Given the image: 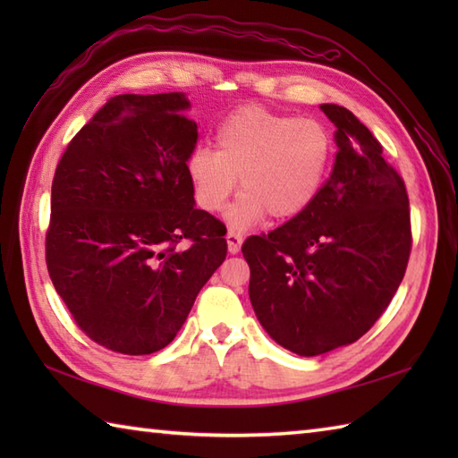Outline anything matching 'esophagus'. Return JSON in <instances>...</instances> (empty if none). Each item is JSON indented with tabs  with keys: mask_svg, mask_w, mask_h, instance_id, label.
Here are the masks:
<instances>
[{
	"mask_svg": "<svg viewBox=\"0 0 458 458\" xmlns=\"http://www.w3.org/2000/svg\"><path fill=\"white\" fill-rule=\"evenodd\" d=\"M226 242H228V251L230 254H238L240 248H242V242H244V238H242L238 232H228L226 234Z\"/></svg>",
	"mask_w": 458,
	"mask_h": 458,
	"instance_id": "1",
	"label": "esophagus"
}]
</instances>
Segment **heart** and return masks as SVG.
I'll list each match as a JSON object with an SVG mask.
<instances>
[{
    "label": "heart",
    "mask_w": 458,
    "mask_h": 458,
    "mask_svg": "<svg viewBox=\"0 0 458 458\" xmlns=\"http://www.w3.org/2000/svg\"><path fill=\"white\" fill-rule=\"evenodd\" d=\"M333 163V138L310 118L244 106L216 131V149H194L187 163L194 200L218 212L236 189L240 197L226 212L232 228L246 230L271 214L291 220L303 214L325 187Z\"/></svg>",
    "instance_id": "1"
}]
</instances>
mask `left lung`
<instances>
[{
	"instance_id": "1",
	"label": "left lung",
	"mask_w": 458,
	"mask_h": 458,
	"mask_svg": "<svg viewBox=\"0 0 458 458\" xmlns=\"http://www.w3.org/2000/svg\"><path fill=\"white\" fill-rule=\"evenodd\" d=\"M336 159L317 200L242 246L250 301L266 333L299 356L352 344L374 327L405 276L410 199L382 145L336 104Z\"/></svg>"
}]
</instances>
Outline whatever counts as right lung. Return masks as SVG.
I'll use <instances>...</instances> for the list:
<instances>
[{"mask_svg":"<svg viewBox=\"0 0 458 458\" xmlns=\"http://www.w3.org/2000/svg\"><path fill=\"white\" fill-rule=\"evenodd\" d=\"M189 106L182 92L114 96L56 165L48 276L86 336L114 352L167 346L226 259L224 224L194 207Z\"/></svg>","mask_w":458,"mask_h":458,"instance_id":"right-lung-1","label":"right lung"}]
</instances>
